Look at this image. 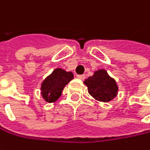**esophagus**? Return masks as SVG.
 <instances>
[{"label":"esophagus","mask_w":150,"mask_h":150,"mask_svg":"<svg viewBox=\"0 0 150 150\" xmlns=\"http://www.w3.org/2000/svg\"><path fill=\"white\" fill-rule=\"evenodd\" d=\"M77 78L81 79V80H84L85 79V75H77Z\"/></svg>","instance_id":"esophagus-1"}]
</instances>
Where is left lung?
<instances>
[{
	"instance_id": "8db88e82",
	"label": "left lung",
	"mask_w": 150,
	"mask_h": 150,
	"mask_svg": "<svg viewBox=\"0 0 150 150\" xmlns=\"http://www.w3.org/2000/svg\"><path fill=\"white\" fill-rule=\"evenodd\" d=\"M84 84L88 87L90 96L100 102H109L117 95L118 87L115 79L111 78L104 69L96 71L85 80Z\"/></svg>"
}]
</instances>
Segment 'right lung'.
I'll list each match as a JSON object with an SVG mask.
<instances>
[{
  "label": "right lung",
  "instance_id": "1",
  "mask_svg": "<svg viewBox=\"0 0 150 150\" xmlns=\"http://www.w3.org/2000/svg\"><path fill=\"white\" fill-rule=\"evenodd\" d=\"M74 78L71 72H67L62 69H54L42 84V95L46 102L54 103L62 95L64 87Z\"/></svg>",
  "mask_w": 150,
  "mask_h": 150
}]
</instances>
